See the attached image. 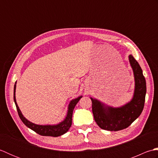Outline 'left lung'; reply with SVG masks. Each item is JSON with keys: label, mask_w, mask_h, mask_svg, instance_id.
Returning <instances> with one entry per match:
<instances>
[{"label": "left lung", "mask_w": 158, "mask_h": 158, "mask_svg": "<svg viewBox=\"0 0 158 158\" xmlns=\"http://www.w3.org/2000/svg\"><path fill=\"white\" fill-rule=\"evenodd\" d=\"M130 65L135 79V94L131 101L119 108L105 106L100 101L91 98L92 112L98 126L103 130L118 131L126 128L141 114L145 105L146 81L138 62L129 56Z\"/></svg>", "instance_id": "obj_1"}]
</instances>
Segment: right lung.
<instances>
[{
	"mask_svg": "<svg viewBox=\"0 0 158 158\" xmlns=\"http://www.w3.org/2000/svg\"><path fill=\"white\" fill-rule=\"evenodd\" d=\"M15 88L16 85H14V93H13V99H14V102L15 104L17 110H18V115L19 118L21 119L22 122L25 124V125L31 128L33 131H35L39 135L41 136H53L57 137L59 136H61L64 134H65L72 125V117H73V110L75 109V106L79 101V100L81 98L82 96H79L76 99L73 100L71 102H70L69 106V110L68 113H67V116L66 117V119L63 121L62 122L58 124V125L55 126H40L36 125V124L33 123L31 122H29L23 116L22 112L20 111L19 107L18 106V104L16 102L15 100Z\"/></svg>",
	"mask_w": 158,
	"mask_h": 158,
	"instance_id": "add662e5",
	"label": "right lung"
}]
</instances>
